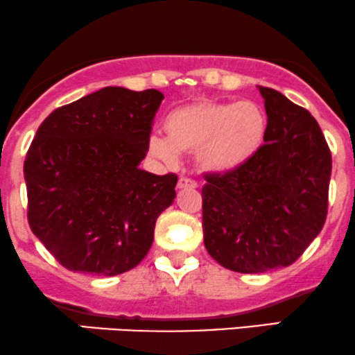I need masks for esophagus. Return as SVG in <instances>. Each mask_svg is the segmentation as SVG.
I'll use <instances>...</instances> for the list:
<instances>
[{"label": "esophagus", "mask_w": 355, "mask_h": 355, "mask_svg": "<svg viewBox=\"0 0 355 355\" xmlns=\"http://www.w3.org/2000/svg\"><path fill=\"white\" fill-rule=\"evenodd\" d=\"M178 187H179V189H186V187H191V189H194V187H198V182H196L194 179H191V178H179Z\"/></svg>", "instance_id": "1"}]
</instances>
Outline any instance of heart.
Here are the masks:
<instances>
[{
    "instance_id": "1",
    "label": "heart",
    "mask_w": 355,
    "mask_h": 355,
    "mask_svg": "<svg viewBox=\"0 0 355 355\" xmlns=\"http://www.w3.org/2000/svg\"><path fill=\"white\" fill-rule=\"evenodd\" d=\"M164 136L149 137L148 149L162 162L178 161L179 153H196L209 173H229L251 161L268 135V116L257 103L198 101L166 116Z\"/></svg>"
}]
</instances>
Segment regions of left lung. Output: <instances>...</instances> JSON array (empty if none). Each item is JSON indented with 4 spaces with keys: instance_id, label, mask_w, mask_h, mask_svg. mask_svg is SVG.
Here are the masks:
<instances>
[{
    "instance_id": "obj_1",
    "label": "left lung",
    "mask_w": 355,
    "mask_h": 355,
    "mask_svg": "<svg viewBox=\"0 0 355 355\" xmlns=\"http://www.w3.org/2000/svg\"><path fill=\"white\" fill-rule=\"evenodd\" d=\"M268 114L264 144L229 173L206 174L204 245L234 272L287 268L327 218L332 156L311 112L272 87H259Z\"/></svg>"
}]
</instances>
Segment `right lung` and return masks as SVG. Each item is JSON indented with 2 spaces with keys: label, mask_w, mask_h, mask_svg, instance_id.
<instances>
[{
  "label": "right lung",
  "mask_w": 355,
  "mask_h": 355,
  "mask_svg": "<svg viewBox=\"0 0 355 355\" xmlns=\"http://www.w3.org/2000/svg\"><path fill=\"white\" fill-rule=\"evenodd\" d=\"M164 94L110 86L58 107L24 159L28 223L74 272L118 276L148 254L178 176L139 169Z\"/></svg>",
  "instance_id": "add662e5"
}]
</instances>
